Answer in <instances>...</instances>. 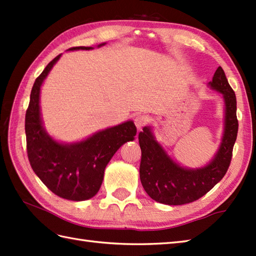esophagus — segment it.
Returning a JSON list of instances; mask_svg holds the SVG:
<instances>
[{
  "label": "esophagus",
  "mask_w": 256,
  "mask_h": 256,
  "mask_svg": "<svg viewBox=\"0 0 256 256\" xmlns=\"http://www.w3.org/2000/svg\"><path fill=\"white\" fill-rule=\"evenodd\" d=\"M148 122V118L146 116H142V114H140V116H138L134 118V123L138 130L142 128Z\"/></svg>",
  "instance_id": "obj_1"
}]
</instances>
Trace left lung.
I'll return each mask as SVG.
<instances>
[{
	"instance_id": "left-lung-1",
	"label": "left lung",
	"mask_w": 256,
	"mask_h": 256,
	"mask_svg": "<svg viewBox=\"0 0 256 256\" xmlns=\"http://www.w3.org/2000/svg\"><path fill=\"white\" fill-rule=\"evenodd\" d=\"M208 86L221 94L224 101V134L218 150L208 164L198 168L184 167L156 140L153 128L144 126L138 134L142 150L140 182L146 194L157 202L170 206L192 202L214 188L230 166L238 128L236 94L221 67L216 70Z\"/></svg>"
}]
</instances>
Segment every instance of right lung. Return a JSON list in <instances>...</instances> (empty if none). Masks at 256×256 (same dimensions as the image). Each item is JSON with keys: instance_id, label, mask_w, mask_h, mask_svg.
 Returning a JSON list of instances; mask_svg holds the SVG:
<instances>
[{"instance_id": "add662e5", "label": "right lung", "mask_w": 256, "mask_h": 256, "mask_svg": "<svg viewBox=\"0 0 256 256\" xmlns=\"http://www.w3.org/2000/svg\"><path fill=\"white\" fill-rule=\"evenodd\" d=\"M104 45L102 42L98 47ZM80 50L94 47H72L68 52ZM60 57L62 54L47 64L32 88L25 116L27 155L32 170L54 194L67 200L84 201L99 192L108 162L123 144L134 140L136 126L130 120L74 143L50 136L42 118L40 86Z\"/></svg>"}]
</instances>
